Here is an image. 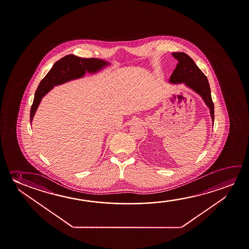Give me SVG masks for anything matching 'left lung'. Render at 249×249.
I'll return each instance as SVG.
<instances>
[{"instance_id": "8db88e82", "label": "left lung", "mask_w": 249, "mask_h": 249, "mask_svg": "<svg viewBox=\"0 0 249 249\" xmlns=\"http://www.w3.org/2000/svg\"><path fill=\"white\" fill-rule=\"evenodd\" d=\"M172 56L178 59V65L170 77L172 84L184 83L188 87L198 93L210 107L211 118L214 124V104L211 98V87L206 76L199 69L192 57L184 53H173Z\"/></svg>"}]
</instances>
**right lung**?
I'll use <instances>...</instances> for the list:
<instances>
[{
  "instance_id": "add662e5",
  "label": "right lung",
  "mask_w": 249,
  "mask_h": 249,
  "mask_svg": "<svg viewBox=\"0 0 249 249\" xmlns=\"http://www.w3.org/2000/svg\"><path fill=\"white\" fill-rule=\"evenodd\" d=\"M107 65V62L102 59L95 57L83 58L72 54L67 55L57 60L49 72L46 74V77L40 81L37 90L35 91V99L31 107L30 123H32L34 115L43 96L50 91L53 86L82 77L86 71L96 72Z\"/></svg>"
}]
</instances>
